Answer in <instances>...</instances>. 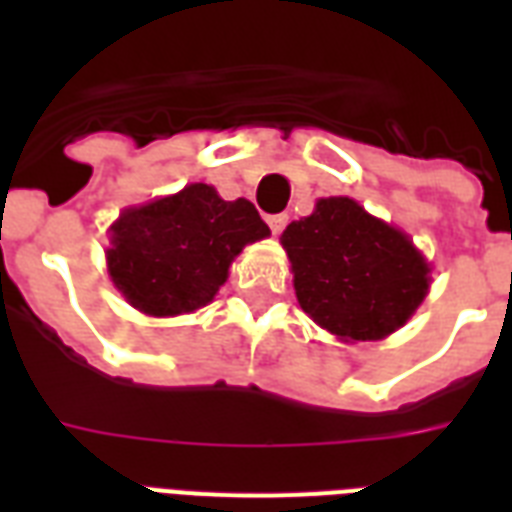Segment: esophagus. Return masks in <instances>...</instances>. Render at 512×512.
<instances>
[{
	"instance_id": "34e87169",
	"label": "esophagus",
	"mask_w": 512,
	"mask_h": 512,
	"mask_svg": "<svg viewBox=\"0 0 512 512\" xmlns=\"http://www.w3.org/2000/svg\"><path fill=\"white\" fill-rule=\"evenodd\" d=\"M265 220H268V225H271L273 233H281V231H284V225H287L289 217L284 215V212H281V215H268V217H265Z\"/></svg>"
}]
</instances>
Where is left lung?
<instances>
[{"mask_svg": "<svg viewBox=\"0 0 512 512\" xmlns=\"http://www.w3.org/2000/svg\"><path fill=\"white\" fill-rule=\"evenodd\" d=\"M303 311L342 340H380L428 295V263L409 236L348 196L316 204L281 233Z\"/></svg>", "mask_w": 512, "mask_h": 512, "instance_id": "left-lung-1", "label": "left lung"}]
</instances>
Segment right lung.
<instances>
[{
  "label": "right lung",
  "instance_id": "right-lung-1",
  "mask_svg": "<svg viewBox=\"0 0 512 512\" xmlns=\"http://www.w3.org/2000/svg\"><path fill=\"white\" fill-rule=\"evenodd\" d=\"M268 233L252 201H225L212 185L193 183L124 209L111 225L108 273L138 311L177 316L207 305L244 244Z\"/></svg>",
  "mask_w": 512,
  "mask_h": 512
}]
</instances>
